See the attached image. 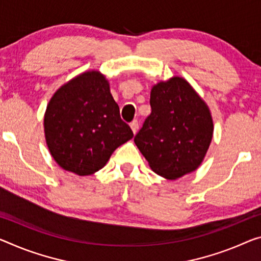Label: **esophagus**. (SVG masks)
Listing matches in <instances>:
<instances>
[{"label": "esophagus", "mask_w": 261, "mask_h": 261, "mask_svg": "<svg viewBox=\"0 0 261 261\" xmlns=\"http://www.w3.org/2000/svg\"><path fill=\"white\" fill-rule=\"evenodd\" d=\"M130 128H132V130H133V133L135 134L136 132H138V128H139V122H138V120H133V121L130 122Z\"/></svg>", "instance_id": "1"}]
</instances>
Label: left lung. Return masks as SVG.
Here are the masks:
<instances>
[{"label": "left lung", "mask_w": 261, "mask_h": 261, "mask_svg": "<svg viewBox=\"0 0 261 261\" xmlns=\"http://www.w3.org/2000/svg\"><path fill=\"white\" fill-rule=\"evenodd\" d=\"M150 107L134 142L151 169L169 179L197 169L214 132L205 102L187 80L175 77L151 89Z\"/></svg>", "instance_id": "1"}]
</instances>
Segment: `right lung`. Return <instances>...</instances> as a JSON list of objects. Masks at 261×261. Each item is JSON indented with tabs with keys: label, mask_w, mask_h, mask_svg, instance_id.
<instances>
[{
	"label": "right lung",
	"mask_w": 261,
	"mask_h": 261,
	"mask_svg": "<svg viewBox=\"0 0 261 261\" xmlns=\"http://www.w3.org/2000/svg\"><path fill=\"white\" fill-rule=\"evenodd\" d=\"M44 130L55 161L80 176L101 169L134 135L120 117L107 80L97 71L78 75L56 92L46 108Z\"/></svg>",
	"instance_id": "right-lung-1"
}]
</instances>
